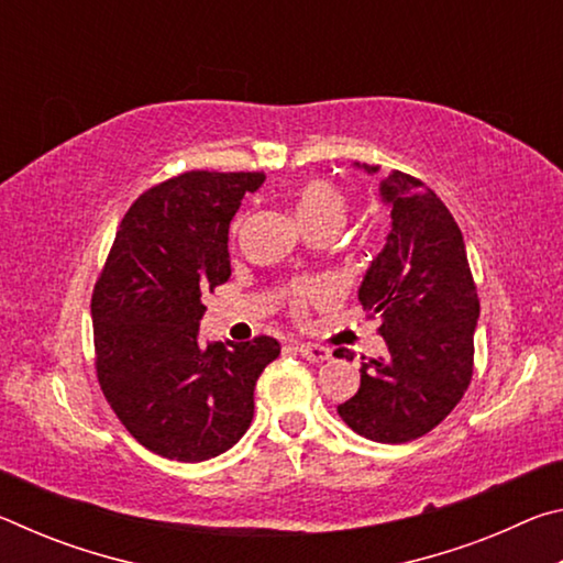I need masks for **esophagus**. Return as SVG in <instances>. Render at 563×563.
<instances>
[{
  "mask_svg": "<svg viewBox=\"0 0 563 563\" xmlns=\"http://www.w3.org/2000/svg\"><path fill=\"white\" fill-rule=\"evenodd\" d=\"M295 352H298V355L308 362H328L332 357L330 347L310 345V342H300V345H295Z\"/></svg>",
  "mask_w": 563,
  "mask_h": 563,
  "instance_id": "34e87169",
  "label": "esophagus"
}]
</instances>
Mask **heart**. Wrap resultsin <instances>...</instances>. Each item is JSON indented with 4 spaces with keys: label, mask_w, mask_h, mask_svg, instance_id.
<instances>
[{
    "label": "heart",
    "mask_w": 563,
    "mask_h": 563,
    "mask_svg": "<svg viewBox=\"0 0 563 563\" xmlns=\"http://www.w3.org/2000/svg\"><path fill=\"white\" fill-rule=\"evenodd\" d=\"M295 213H298L305 228H316L322 223H342L347 213V201L340 190L330 184V180L322 178H312L305 180L302 186L295 190ZM320 292L318 283H300L290 290L292 298V308L295 312H300L305 308V302L310 298H316Z\"/></svg>",
    "instance_id": "1"
}]
</instances>
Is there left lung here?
Returning a JSON list of instances; mask_svg holds the SVG:
<instances>
[{
  "label": "left lung",
  "mask_w": 563,
  "mask_h": 563,
  "mask_svg": "<svg viewBox=\"0 0 563 563\" xmlns=\"http://www.w3.org/2000/svg\"><path fill=\"white\" fill-rule=\"evenodd\" d=\"M379 190L393 231L357 300L379 320L387 352L365 357L360 389L338 415L367 440L402 444L432 432L470 387L479 298L460 225L434 190L402 170H389Z\"/></svg>",
  "instance_id": "8db88e82"
}]
</instances>
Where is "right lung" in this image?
Returning a JSON list of instances; mask_svg holds the SVG:
<instances>
[{
    "instance_id": "right-lung-1",
    "label": "right lung",
    "mask_w": 563,
    "mask_h": 563,
    "mask_svg": "<svg viewBox=\"0 0 563 563\" xmlns=\"http://www.w3.org/2000/svg\"><path fill=\"white\" fill-rule=\"evenodd\" d=\"M261 170H186L123 216L91 295L101 393L139 444L203 462L241 440L280 342H203V295L231 278L228 225Z\"/></svg>"
}]
</instances>
